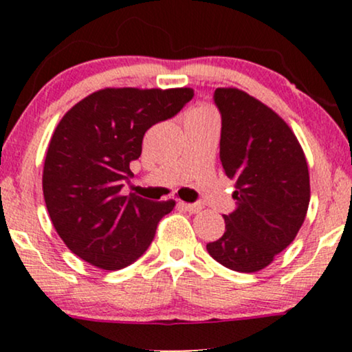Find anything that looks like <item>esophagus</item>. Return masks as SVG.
I'll return each mask as SVG.
<instances>
[{"instance_id": "34e87169", "label": "esophagus", "mask_w": 352, "mask_h": 352, "mask_svg": "<svg viewBox=\"0 0 352 352\" xmlns=\"http://www.w3.org/2000/svg\"><path fill=\"white\" fill-rule=\"evenodd\" d=\"M179 208L189 211V213H199L204 206L200 204H186V201H179Z\"/></svg>"}]
</instances>
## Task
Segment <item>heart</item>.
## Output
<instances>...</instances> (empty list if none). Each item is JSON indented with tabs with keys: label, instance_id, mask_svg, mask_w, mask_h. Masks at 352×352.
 Returning <instances> with one entry per match:
<instances>
[{
	"label": "heart",
	"instance_id": "1",
	"mask_svg": "<svg viewBox=\"0 0 352 352\" xmlns=\"http://www.w3.org/2000/svg\"><path fill=\"white\" fill-rule=\"evenodd\" d=\"M200 115H216V112L213 110V107H210V105H199V107H195L192 112L189 113V117H200Z\"/></svg>",
	"mask_w": 352,
	"mask_h": 352
}]
</instances>
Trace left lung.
<instances>
[{
	"label": "left lung",
	"mask_w": 352,
	"mask_h": 352,
	"mask_svg": "<svg viewBox=\"0 0 352 352\" xmlns=\"http://www.w3.org/2000/svg\"><path fill=\"white\" fill-rule=\"evenodd\" d=\"M223 128L219 157L235 181L237 210L224 214L210 256L237 272H258L295 240L311 199L309 170L285 120L239 88L214 91Z\"/></svg>",
	"instance_id": "8db88e82"
}]
</instances>
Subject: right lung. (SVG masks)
I'll return each mask as SVG.
<instances>
[{
    "label": "right lung",
    "mask_w": 352,
    "mask_h": 352,
    "mask_svg": "<svg viewBox=\"0 0 352 352\" xmlns=\"http://www.w3.org/2000/svg\"><path fill=\"white\" fill-rule=\"evenodd\" d=\"M192 88H104L67 112L47 147L43 195L56 232L76 256L104 271L141 258L175 200L123 195L129 163L151 126L179 112Z\"/></svg>",
    "instance_id": "add662e5"
}]
</instances>
